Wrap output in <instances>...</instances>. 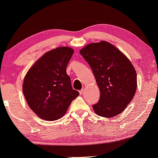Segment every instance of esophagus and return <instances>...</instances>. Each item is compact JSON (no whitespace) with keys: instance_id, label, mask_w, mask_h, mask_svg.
Returning <instances> with one entry per match:
<instances>
[{"instance_id":"34e87169","label":"esophagus","mask_w":158,"mask_h":158,"mask_svg":"<svg viewBox=\"0 0 158 158\" xmlns=\"http://www.w3.org/2000/svg\"><path fill=\"white\" fill-rule=\"evenodd\" d=\"M84 92H85V89H81V91H79V93H80V94H82L84 93Z\"/></svg>"}]
</instances>
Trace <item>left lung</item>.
<instances>
[{"instance_id":"1","label":"left lung","mask_w":158,"mask_h":158,"mask_svg":"<svg viewBox=\"0 0 158 158\" xmlns=\"http://www.w3.org/2000/svg\"><path fill=\"white\" fill-rule=\"evenodd\" d=\"M94 74L100 90L95 113L112 118L123 112L132 100L137 87L136 72L119 49L105 40L92 43L80 50Z\"/></svg>"}]
</instances>
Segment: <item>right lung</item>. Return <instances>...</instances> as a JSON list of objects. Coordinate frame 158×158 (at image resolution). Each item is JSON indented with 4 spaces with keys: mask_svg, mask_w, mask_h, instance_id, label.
I'll list each match as a JSON object with an SVG mask.
<instances>
[{
    "mask_svg": "<svg viewBox=\"0 0 158 158\" xmlns=\"http://www.w3.org/2000/svg\"><path fill=\"white\" fill-rule=\"evenodd\" d=\"M74 52L69 47H59L45 52L28 69L23 82L26 101L43 120L63 117L70 104L78 96L73 89L66 66Z\"/></svg>",
    "mask_w": 158,
    "mask_h": 158,
    "instance_id": "obj_1",
    "label": "right lung"
}]
</instances>
